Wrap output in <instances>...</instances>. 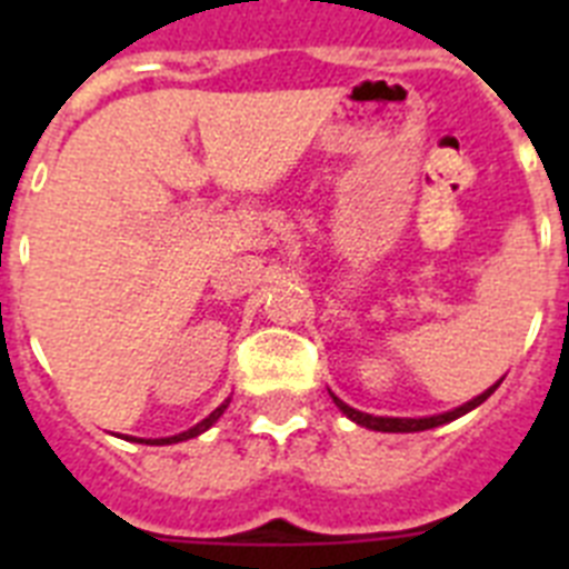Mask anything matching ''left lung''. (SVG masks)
<instances>
[{"mask_svg": "<svg viewBox=\"0 0 569 569\" xmlns=\"http://www.w3.org/2000/svg\"><path fill=\"white\" fill-rule=\"evenodd\" d=\"M501 381H496L492 387H487L485 393L476 396V399H470L467 405L456 407V410H450V413H441V416H427V419H390V416H370V413H361V410H356V407L345 405V401L339 399V396H333L336 407H339L341 413L347 416L350 421H356V425L367 427V430H379V433H419V430H430V427H439V425H447V421L459 419V416L470 413L472 407H479L481 401L490 399L492 393H496V387H499Z\"/></svg>", "mask_w": 569, "mask_h": 569, "instance_id": "left-lung-1", "label": "left lung"}]
</instances>
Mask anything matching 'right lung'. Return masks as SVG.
<instances>
[{
  "label": "right lung",
  "mask_w": 569,
  "mask_h": 569,
  "mask_svg": "<svg viewBox=\"0 0 569 569\" xmlns=\"http://www.w3.org/2000/svg\"><path fill=\"white\" fill-rule=\"evenodd\" d=\"M228 405H230V399L224 401V405L216 407V410H213V413L208 416V419H202V421H199V425H196V427H190V430H184V433H179V436H168V439H139V441H144V445H176V441L196 439V436L204 433V430H208V427H213L216 421H219V416H222L224 410H228ZM133 441H136V439H133Z\"/></svg>",
  "instance_id": "1"
}]
</instances>
